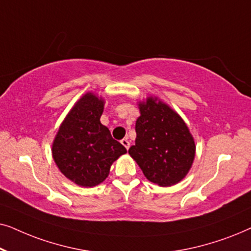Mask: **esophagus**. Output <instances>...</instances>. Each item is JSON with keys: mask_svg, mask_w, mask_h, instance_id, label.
I'll list each match as a JSON object with an SVG mask.
<instances>
[{"mask_svg": "<svg viewBox=\"0 0 251 251\" xmlns=\"http://www.w3.org/2000/svg\"><path fill=\"white\" fill-rule=\"evenodd\" d=\"M121 144H122L123 146L126 147V150H129V147H130V143H129V140H128V139H126V138H125V139H122V140H121Z\"/></svg>", "mask_w": 251, "mask_h": 251, "instance_id": "esophagus-1", "label": "esophagus"}]
</instances>
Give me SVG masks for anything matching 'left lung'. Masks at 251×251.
<instances>
[{
	"label": "left lung",
	"mask_w": 251,
	"mask_h": 251,
	"mask_svg": "<svg viewBox=\"0 0 251 251\" xmlns=\"http://www.w3.org/2000/svg\"><path fill=\"white\" fill-rule=\"evenodd\" d=\"M139 106L137 138L129 154L150 181L163 187L177 184L193 163V137L180 116L156 98Z\"/></svg>",
	"instance_id": "1"
}]
</instances>
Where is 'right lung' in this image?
<instances>
[{"label":"right lung","instance_id":"right-lung-1","mask_svg":"<svg viewBox=\"0 0 251 251\" xmlns=\"http://www.w3.org/2000/svg\"><path fill=\"white\" fill-rule=\"evenodd\" d=\"M104 100L87 94L76 102L60 126L52 145V155L68 179L84 187L100 184L112 163L126 153L100 123Z\"/></svg>","mask_w":251,"mask_h":251}]
</instances>
